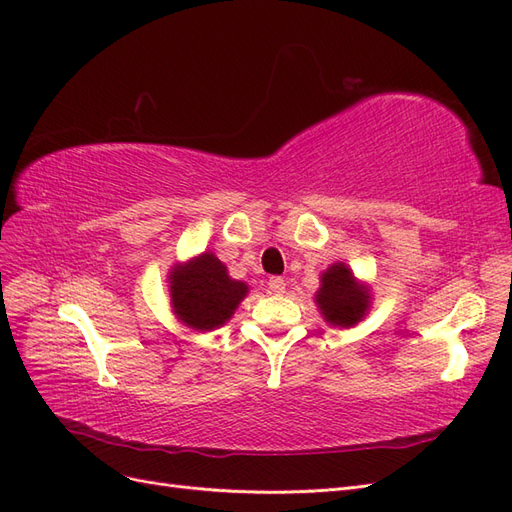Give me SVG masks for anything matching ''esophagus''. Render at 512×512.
<instances>
[{
    "instance_id": "1",
    "label": "esophagus",
    "mask_w": 512,
    "mask_h": 512,
    "mask_svg": "<svg viewBox=\"0 0 512 512\" xmlns=\"http://www.w3.org/2000/svg\"><path fill=\"white\" fill-rule=\"evenodd\" d=\"M268 287L274 296H283L285 294V281L281 279V276H272V279L268 281Z\"/></svg>"
}]
</instances>
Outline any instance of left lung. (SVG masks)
<instances>
[{
	"instance_id": "left-lung-1",
	"label": "left lung",
	"mask_w": 512,
	"mask_h": 512,
	"mask_svg": "<svg viewBox=\"0 0 512 512\" xmlns=\"http://www.w3.org/2000/svg\"><path fill=\"white\" fill-rule=\"evenodd\" d=\"M371 287L360 281L345 261H334L319 274L315 304L334 328H354L371 311Z\"/></svg>"
}]
</instances>
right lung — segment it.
Returning <instances> with one entry per match:
<instances>
[{
  "instance_id": "obj_1",
  "label": "right lung",
  "mask_w": 512,
  "mask_h": 512,
  "mask_svg": "<svg viewBox=\"0 0 512 512\" xmlns=\"http://www.w3.org/2000/svg\"><path fill=\"white\" fill-rule=\"evenodd\" d=\"M167 281L175 319L195 332L225 326L248 296V285L231 279L227 266L210 251L173 264Z\"/></svg>"
}]
</instances>
